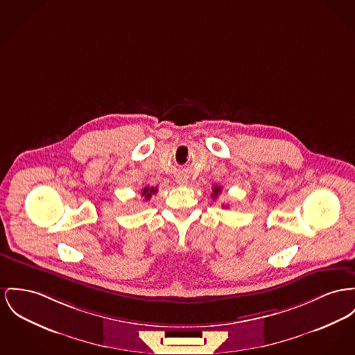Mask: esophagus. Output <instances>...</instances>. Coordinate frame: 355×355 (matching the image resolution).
<instances>
[{
	"instance_id": "obj_1",
	"label": "esophagus",
	"mask_w": 355,
	"mask_h": 355,
	"mask_svg": "<svg viewBox=\"0 0 355 355\" xmlns=\"http://www.w3.org/2000/svg\"><path fill=\"white\" fill-rule=\"evenodd\" d=\"M178 182H179V184H187V180L184 178H179Z\"/></svg>"
}]
</instances>
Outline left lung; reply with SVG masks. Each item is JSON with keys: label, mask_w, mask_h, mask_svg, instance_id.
Returning <instances> with one entry per match:
<instances>
[{"label": "left lung", "mask_w": 355, "mask_h": 355, "mask_svg": "<svg viewBox=\"0 0 355 355\" xmlns=\"http://www.w3.org/2000/svg\"><path fill=\"white\" fill-rule=\"evenodd\" d=\"M220 191H222V187H218V186H214L213 189V196L214 199H216L218 198V195L220 193Z\"/></svg>", "instance_id": "8db88e82"}]
</instances>
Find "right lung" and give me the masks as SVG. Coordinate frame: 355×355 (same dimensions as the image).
Wrapping results in <instances>:
<instances>
[{
    "mask_svg": "<svg viewBox=\"0 0 355 355\" xmlns=\"http://www.w3.org/2000/svg\"><path fill=\"white\" fill-rule=\"evenodd\" d=\"M157 192V187L155 189V187H145V189H142L141 193L142 196L145 198V200H149L150 199V196H152V193H156Z\"/></svg>",
    "mask_w": 355,
    "mask_h": 355,
    "instance_id": "right-lung-1",
    "label": "right lung"
}]
</instances>
